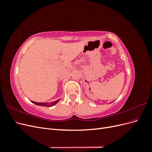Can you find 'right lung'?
<instances>
[{
  "instance_id": "obj_1",
  "label": "right lung",
  "mask_w": 152,
  "mask_h": 152,
  "mask_svg": "<svg viewBox=\"0 0 152 152\" xmlns=\"http://www.w3.org/2000/svg\"><path fill=\"white\" fill-rule=\"evenodd\" d=\"M60 100V99H59L56 101H55V102H50V103H38V102H33V101H31V102L37 104V105H39V106H42V107H53V106L56 104L57 103L59 102V101Z\"/></svg>"
}]
</instances>
